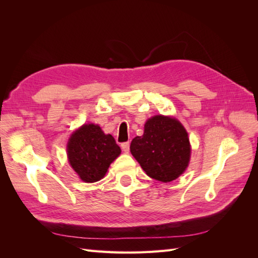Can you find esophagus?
I'll use <instances>...</instances> for the list:
<instances>
[{"instance_id":"esophagus-1","label":"esophagus","mask_w":258,"mask_h":258,"mask_svg":"<svg viewBox=\"0 0 258 258\" xmlns=\"http://www.w3.org/2000/svg\"><path fill=\"white\" fill-rule=\"evenodd\" d=\"M129 147H130V143H129V142H123V143H121L122 151H123L124 153H126V154L129 153Z\"/></svg>"}]
</instances>
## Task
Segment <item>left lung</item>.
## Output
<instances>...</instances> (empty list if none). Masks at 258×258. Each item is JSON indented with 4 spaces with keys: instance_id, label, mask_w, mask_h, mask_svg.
<instances>
[{
    "instance_id": "left-lung-1",
    "label": "left lung",
    "mask_w": 258,
    "mask_h": 258,
    "mask_svg": "<svg viewBox=\"0 0 258 258\" xmlns=\"http://www.w3.org/2000/svg\"><path fill=\"white\" fill-rule=\"evenodd\" d=\"M131 154L146 174L160 182H171L188 166V135L175 118L154 116L144 126V135L131 141Z\"/></svg>"
}]
</instances>
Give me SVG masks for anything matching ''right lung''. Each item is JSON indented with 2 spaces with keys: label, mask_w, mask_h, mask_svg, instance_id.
Wrapping results in <instances>:
<instances>
[{
  "label": "right lung",
  "mask_w": 258,
  "mask_h": 258,
  "mask_svg": "<svg viewBox=\"0 0 258 258\" xmlns=\"http://www.w3.org/2000/svg\"><path fill=\"white\" fill-rule=\"evenodd\" d=\"M120 152L114 138L93 123L76 130L68 143L70 165L86 183L100 181Z\"/></svg>",
  "instance_id": "obj_1"
}]
</instances>
